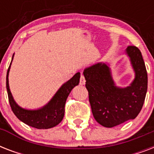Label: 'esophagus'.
Returning <instances> with one entry per match:
<instances>
[{
	"label": "esophagus",
	"instance_id": "1",
	"mask_svg": "<svg viewBox=\"0 0 154 154\" xmlns=\"http://www.w3.org/2000/svg\"><path fill=\"white\" fill-rule=\"evenodd\" d=\"M85 84V77L83 76V75H81V78H80V85H83Z\"/></svg>",
	"mask_w": 154,
	"mask_h": 154
}]
</instances>
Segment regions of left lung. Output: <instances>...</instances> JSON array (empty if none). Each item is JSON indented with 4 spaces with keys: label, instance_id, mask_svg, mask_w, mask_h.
<instances>
[{
    "label": "left lung",
    "instance_id": "8db88e82",
    "mask_svg": "<svg viewBox=\"0 0 154 154\" xmlns=\"http://www.w3.org/2000/svg\"><path fill=\"white\" fill-rule=\"evenodd\" d=\"M134 72V78L126 87L117 86L108 62H97L83 72L94 118L107 128L137 117L146 98L148 77L141 51L135 46L125 50Z\"/></svg>",
    "mask_w": 154,
    "mask_h": 154
}]
</instances>
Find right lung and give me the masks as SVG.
Instances as JSON below:
<instances>
[{"mask_svg": "<svg viewBox=\"0 0 154 154\" xmlns=\"http://www.w3.org/2000/svg\"><path fill=\"white\" fill-rule=\"evenodd\" d=\"M13 53L12 60L7 71L6 76V89L8 93V101L13 113L18 119L25 124L39 129H47L57 125L62 121L65 115V105L66 99L72 89L78 85L80 82L81 73L77 72L68 82H65L56 92L49 101L42 107L37 109H26L23 108L16 102L9 89L8 74L11 65L13 60Z\"/></svg>", "mask_w": 154, "mask_h": 154, "instance_id": "obj_1", "label": "right lung"}]
</instances>
